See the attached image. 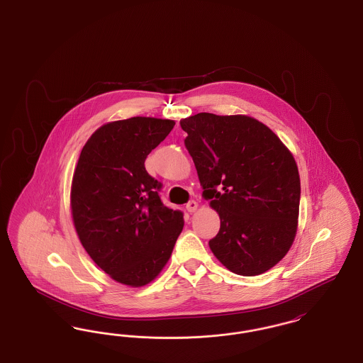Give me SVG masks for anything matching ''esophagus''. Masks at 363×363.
Masks as SVG:
<instances>
[{"instance_id": "34e87169", "label": "esophagus", "mask_w": 363, "mask_h": 363, "mask_svg": "<svg viewBox=\"0 0 363 363\" xmlns=\"http://www.w3.org/2000/svg\"><path fill=\"white\" fill-rule=\"evenodd\" d=\"M197 208H199V204L194 201V200H191V201H189L188 204H186V209H188V212H196L197 211Z\"/></svg>"}]
</instances>
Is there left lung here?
<instances>
[{
    "label": "left lung",
    "mask_w": 363,
    "mask_h": 363,
    "mask_svg": "<svg viewBox=\"0 0 363 363\" xmlns=\"http://www.w3.org/2000/svg\"><path fill=\"white\" fill-rule=\"evenodd\" d=\"M179 123L203 194L220 218L209 241L213 256L237 275L267 272L296 235L301 181L291 151L267 125L243 114L199 113Z\"/></svg>",
    "instance_id": "1"
}]
</instances>
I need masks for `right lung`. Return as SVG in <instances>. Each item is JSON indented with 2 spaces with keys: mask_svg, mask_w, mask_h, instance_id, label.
Masks as SVG:
<instances>
[{
  "mask_svg": "<svg viewBox=\"0 0 363 363\" xmlns=\"http://www.w3.org/2000/svg\"><path fill=\"white\" fill-rule=\"evenodd\" d=\"M175 122L132 117L107 122L86 140L70 186V211L88 256L113 280L143 287L166 267L184 228L163 206L144 162Z\"/></svg>",
  "mask_w": 363,
  "mask_h": 363,
  "instance_id": "obj_1",
  "label": "right lung"
}]
</instances>
